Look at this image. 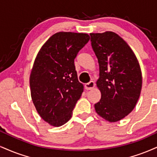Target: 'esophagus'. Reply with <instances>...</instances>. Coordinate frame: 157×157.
I'll return each mask as SVG.
<instances>
[{"label": "esophagus", "mask_w": 157, "mask_h": 157, "mask_svg": "<svg viewBox=\"0 0 157 157\" xmlns=\"http://www.w3.org/2000/svg\"><path fill=\"white\" fill-rule=\"evenodd\" d=\"M95 87V82L94 81H90V82H88V83H86L85 85V88L87 90H91Z\"/></svg>", "instance_id": "obj_1"}]
</instances>
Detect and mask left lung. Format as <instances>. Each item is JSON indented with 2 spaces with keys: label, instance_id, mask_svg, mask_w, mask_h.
I'll use <instances>...</instances> for the list:
<instances>
[{
  "label": "left lung",
  "instance_id": "8db88e82",
  "mask_svg": "<svg viewBox=\"0 0 157 157\" xmlns=\"http://www.w3.org/2000/svg\"><path fill=\"white\" fill-rule=\"evenodd\" d=\"M99 65L97 86L101 99L94 105L100 117L116 122L135 108L142 89L140 66L133 50L113 31L90 33Z\"/></svg>",
  "mask_w": 157,
  "mask_h": 157
}]
</instances>
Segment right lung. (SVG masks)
<instances>
[{
  "label": "right lung",
  "instance_id": "add662e5",
  "mask_svg": "<svg viewBox=\"0 0 157 157\" xmlns=\"http://www.w3.org/2000/svg\"><path fill=\"white\" fill-rule=\"evenodd\" d=\"M89 39L88 33L58 32L35 58L30 74L31 99L39 116L50 126L58 127L70 119L83 92L74 60Z\"/></svg>",
  "mask_w": 157,
  "mask_h": 157
}]
</instances>
